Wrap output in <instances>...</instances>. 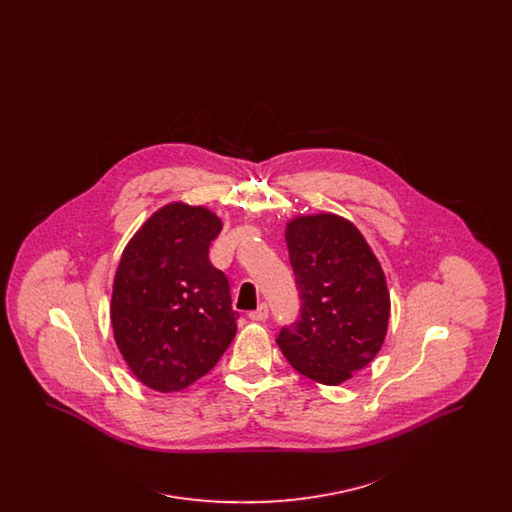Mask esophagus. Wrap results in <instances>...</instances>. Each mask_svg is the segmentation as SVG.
Listing matches in <instances>:
<instances>
[{
	"label": "esophagus",
	"mask_w": 512,
	"mask_h": 512,
	"mask_svg": "<svg viewBox=\"0 0 512 512\" xmlns=\"http://www.w3.org/2000/svg\"><path fill=\"white\" fill-rule=\"evenodd\" d=\"M249 318L251 320H255V322H263V320H267L268 318V305L267 303H261L255 311H251L249 313Z\"/></svg>",
	"instance_id": "1"
}]
</instances>
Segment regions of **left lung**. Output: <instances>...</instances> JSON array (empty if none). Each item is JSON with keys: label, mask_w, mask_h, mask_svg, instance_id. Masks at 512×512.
<instances>
[{"label": "left lung", "mask_w": 512, "mask_h": 512, "mask_svg": "<svg viewBox=\"0 0 512 512\" xmlns=\"http://www.w3.org/2000/svg\"><path fill=\"white\" fill-rule=\"evenodd\" d=\"M301 317L276 343L288 363L324 386H340L382 349L390 292L361 230L334 213L286 222Z\"/></svg>", "instance_id": "obj_1"}]
</instances>
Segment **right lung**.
Returning a JSON list of instances; mask_svg holds the SVG:
<instances>
[{"label": "right lung", "mask_w": 512, "mask_h": 512, "mask_svg": "<svg viewBox=\"0 0 512 512\" xmlns=\"http://www.w3.org/2000/svg\"><path fill=\"white\" fill-rule=\"evenodd\" d=\"M220 230L222 220L207 207L172 201L122 251L111 293L113 336L149 390L190 388L236 336L228 280L209 261Z\"/></svg>", "instance_id": "right-lung-1"}]
</instances>
